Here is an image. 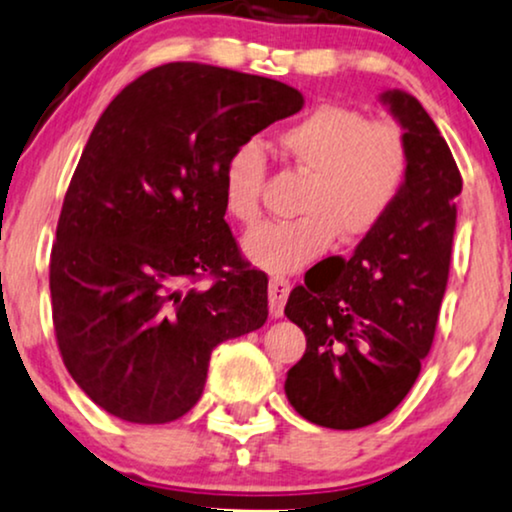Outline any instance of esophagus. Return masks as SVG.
<instances>
[{
  "label": "esophagus",
  "mask_w": 512,
  "mask_h": 512,
  "mask_svg": "<svg viewBox=\"0 0 512 512\" xmlns=\"http://www.w3.org/2000/svg\"><path fill=\"white\" fill-rule=\"evenodd\" d=\"M290 295V281L286 278L274 276L269 281V312L274 319L283 316V307H286V300Z\"/></svg>",
  "instance_id": "esophagus-1"
}]
</instances>
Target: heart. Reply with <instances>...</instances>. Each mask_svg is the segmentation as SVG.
<instances>
[{"instance_id":"b5f03b06","label":"heart","mask_w":512,"mask_h":512,"mask_svg":"<svg viewBox=\"0 0 512 512\" xmlns=\"http://www.w3.org/2000/svg\"><path fill=\"white\" fill-rule=\"evenodd\" d=\"M281 153L307 184L297 219L257 226L243 238V255L271 274H293L340 243L371 236L401 196L409 148L392 122H368L364 113L323 103L276 134ZM264 153L243 141L222 167V205L238 224L260 219Z\"/></svg>"}]
</instances>
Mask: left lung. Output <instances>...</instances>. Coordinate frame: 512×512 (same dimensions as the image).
I'll return each mask as SVG.
<instances>
[{
  "label": "left lung",
  "instance_id": "left-lung-1",
  "mask_svg": "<svg viewBox=\"0 0 512 512\" xmlns=\"http://www.w3.org/2000/svg\"><path fill=\"white\" fill-rule=\"evenodd\" d=\"M380 101L409 148L401 196L349 260H333V274L314 267L286 304L307 338L286 397L302 418L331 430L378 423L416 383L435 338L463 189L454 155L416 96L390 89Z\"/></svg>",
  "mask_w": 512,
  "mask_h": 512
}]
</instances>
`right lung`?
<instances>
[{
  "label": "right lung",
  "instance_id": "right-lung-1",
  "mask_svg": "<svg viewBox=\"0 0 512 512\" xmlns=\"http://www.w3.org/2000/svg\"><path fill=\"white\" fill-rule=\"evenodd\" d=\"M304 106L269 77L165 63L101 113L70 179L49 262L63 364L127 423L189 413L219 342L264 326L267 274L224 222L222 167ZM216 276L208 291L189 282Z\"/></svg>",
  "mask_w": 512,
  "mask_h": 512
}]
</instances>
